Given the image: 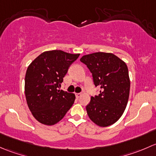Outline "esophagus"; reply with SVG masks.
Instances as JSON below:
<instances>
[{"label":"esophagus","instance_id":"esophagus-1","mask_svg":"<svg viewBox=\"0 0 156 156\" xmlns=\"http://www.w3.org/2000/svg\"><path fill=\"white\" fill-rule=\"evenodd\" d=\"M81 93H76V97L79 98H80V96H81Z\"/></svg>","mask_w":156,"mask_h":156}]
</instances>
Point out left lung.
<instances>
[{"mask_svg": "<svg viewBox=\"0 0 156 156\" xmlns=\"http://www.w3.org/2000/svg\"><path fill=\"white\" fill-rule=\"evenodd\" d=\"M80 62L92 74L100 94L91 97L86 110L90 119L101 127L111 126L122 116L128 104L130 79L126 64L113 53L86 55Z\"/></svg>", "mask_w": 156, "mask_h": 156, "instance_id": "obj_1", "label": "left lung"}]
</instances>
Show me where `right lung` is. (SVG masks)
<instances>
[{
    "label": "right lung",
    "instance_id": "1",
    "mask_svg": "<svg viewBox=\"0 0 156 156\" xmlns=\"http://www.w3.org/2000/svg\"><path fill=\"white\" fill-rule=\"evenodd\" d=\"M80 54L62 50L43 52L30 63L25 79L28 108L42 124L53 126L63 119L75 101V94L60 90L69 67Z\"/></svg>",
    "mask_w": 156,
    "mask_h": 156
}]
</instances>
